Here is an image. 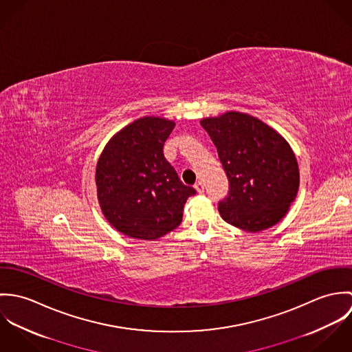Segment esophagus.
<instances>
[{"label":"esophagus","instance_id":"34e87169","mask_svg":"<svg viewBox=\"0 0 352 352\" xmlns=\"http://www.w3.org/2000/svg\"><path fill=\"white\" fill-rule=\"evenodd\" d=\"M194 187H195V190H197L199 194L204 192V184H203V182H197Z\"/></svg>","mask_w":352,"mask_h":352}]
</instances>
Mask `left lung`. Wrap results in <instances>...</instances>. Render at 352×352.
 Segmentation results:
<instances>
[{
	"label": "left lung",
	"mask_w": 352,
	"mask_h": 352,
	"mask_svg": "<svg viewBox=\"0 0 352 352\" xmlns=\"http://www.w3.org/2000/svg\"><path fill=\"white\" fill-rule=\"evenodd\" d=\"M229 180V195L218 203L223 221L260 232L278 223L300 187L298 162L286 140L248 113L204 118Z\"/></svg>",
	"instance_id": "left-lung-1"
}]
</instances>
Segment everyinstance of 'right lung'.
<instances>
[{
    "label": "right lung",
    "instance_id": "add662e5",
    "mask_svg": "<svg viewBox=\"0 0 352 352\" xmlns=\"http://www.w3.org/2000/svg\"><path fill=\"white\" fill-rule=\"evenodd\" d=\"M175 123L141 118L105 145L96 166V186L105 219L120 233L155 240L176 229L187 199L197 194L184 186L164 157Z\"/></svg>",
    "mask_w": 352,
    "mask_h": 352
}]
</instances>
